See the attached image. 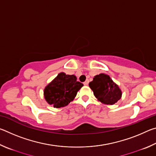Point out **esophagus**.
I'll return each mask as SVG.
<instances>
[{
  "label": "esophagus",
  "instance_id": "1",
  "mask_svg": "<svg viewBox=\"0 0 156 156\" xmlns=\"http://www.w3.org/2000/svg\"><path fill=\"white\" fill-rule=\"evenodd\" d=\"M83 84H84V85H88V84H89V80H87L85 82H84Z\"/></svg>",
  "mask_w": 156,
  "mask_h": 156
}]
</instances>
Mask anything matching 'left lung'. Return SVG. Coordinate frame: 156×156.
I'll list each match as a JSON object with an SVG mask.
<instances>
[{
	"instance_id": "1",
	"label": "left lung",
	"mask_w": 156,
	"mask_h": 156,
	"mask_svg": "<svg viewBox=\"0 0 156 156\" xmlns=\"http://www.w3.org/2000/svg\"><path fill=\"white\" fill-rule=\"evenodd\" d=\"M89 86L93 90L96 98L104 104H115L122 96L118 86L113 83L109 76L105 73L94 76L93 81L89 83Z\"/></svg>"
}]
</instances>
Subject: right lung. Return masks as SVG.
<instances>
[{
	"mask_svg": "<svg viewBox=\"0 0 156 156\" xmlns=\"http://www.w3.org/2000/svg\"><path fill=\"white\" fill-rule=\"evenodd\" d=\"M74 75L60 73L44 90V98L54 107L60 108L67 105L76 97L83 84L76 80Z\"/></svg>",
	"mask_w": 156,
	"mask_h": 156,
	"instance_id": "1",
	"label": "right lung"
}]
</instances>
